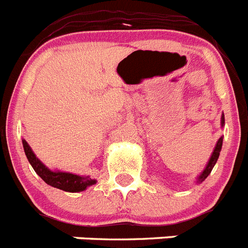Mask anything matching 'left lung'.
<instances>
[{
  "mask_svg": "<svg viewBox=\"0 0 248 248\" xmlns=\"http://www.w3.org/2000/svg\"><path fill=\"white\" fill-rule=\"evenodd\" d=\"M224 124H225V117H224V115H222L221 116V127H224ZM221 147H222V137H220L217 140V143H216L215 148H214V152H213V155H211L210 159H209V162H207L206 167H205V169L202 170V173L200 174L199 177H198V183L204 182V180L207 178V175L211 173L214 166H215L216 162H217V158H218V155H220V152H221Z\"/></svg>",
  "mask_w": 248,
  "mask_h": 248,
  "instance_id": "left-lung-1",
  "label": "left lung"
}]
</instances>
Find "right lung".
Listing matches in <instances>:
<instances>
[{"label": "right lung", "instance_id": "right-lung-1", "mask_svg": "<svg viewBox=\"0 0 248 248\" xmlns=\"http://www.w3.org/2000/svg\"><path fill=\"white\" fill-rule=\"evenodd\" d=\"M23 143L24 153H26L28 162L35 170V173L44 180L48 185L53 188L60 189L64 191H70V193H78V191L85 190L90 185L96 184V180L91 179L89 177H81L73 173H66V171L50 170L48 167H46L41 160L38 159L37 155L33 153L30 144L27 143L26 140H22Z\"/></svg>", "mask_w": 248, "mask_h": 248}]
</instances>
